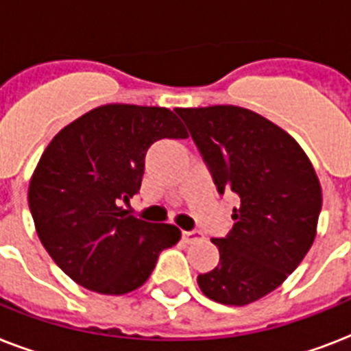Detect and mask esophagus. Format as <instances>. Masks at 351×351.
<instances>
[{"label": "esophagus", "mask_w": 351, "mask_h": 351, "mask_svg": "<svg viewBox=\"0 0 351 351\" xmlns=\"http://www.w3.org/2000/svg\"><path fill=\"white\" fill-rule=\"evenodd\" d=\"M200 231L193 230V231H182V239L186 240V242H193V240L200 239Z\"/></svg>", "instance_id": "obj_1"}]
</instances>
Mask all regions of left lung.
I'll return each mask as SVG.
<instances>
[{
    "mask_svg": "<svg viewBox=\"0 0 351 351\" xmlns=\"http://www.w3.org/2000/svg\"><path fill=\"white\" fill-rule=\"evenodd\" d=\"M208 164L220 195L239 208L224 239H213L220 262L198 275L202 293L226 306L266 297L295 271L317 234L322 191L293 136L237 106L176 109Z\"/></svg>",
    "mask_w": 351,
    "mask_h": 351,
    "instance_id": "1",
    "label": "left lung"
}]
</instances>
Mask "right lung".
Returning a JSON list of instances; mask_svg holds the SVG:
<instances>
[{
	"label": "right lung",
	"instance_id": "right-lung-1",
	"mask_svg": "<svg viewBox=\"0 0 351 351\" xmlns=\"http://www.w3.org/2000/svg\"><path fill=\"white\" fill-rule=\"evenodd\" d=\"M164 138H187L173 111L107 104L63 127L41 154L30 213L43 247L80 286L134 291L160 253L180 240L176 226L151 224L121 208L140 189L147 149Z\"/></svg>",
	"mask_w": 351,
	"mask_h": 351
}]
</instances>
